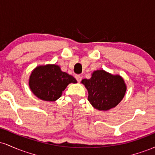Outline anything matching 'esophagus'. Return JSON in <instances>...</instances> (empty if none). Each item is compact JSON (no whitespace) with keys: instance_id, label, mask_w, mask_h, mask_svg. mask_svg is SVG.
<instances>
[{"instance_id":"obj_1","label":"esophagus","mask_w":155,"mask_h":155,"mask_svg":"<svg viewBox=\"0 0 155 155\" xmlns=\"http://www.w3.org/2000/svg\"><path fill=\"white\" fill-rule=\"evenodd\" d=\"M75 77H76V79L77 80L78 82H80V81H81V78H82V77H81V76H80V75H76Z\"/></svg>"}]
</instances>
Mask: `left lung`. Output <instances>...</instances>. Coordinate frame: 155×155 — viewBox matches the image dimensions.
<instances>
[{
    "instance_id": "obj_1",
    "label": "left lung",
    "mask_w": 155,
    "mask_h": 155,
    "mask_svg": "<svg viewBox=\"0 0 155 155\" xmlns=\"http://www.w3.org/2000/svg\"><path fill=\"white\" fill-rule=\"evenodd\" d=\"M88 92V101L99 111H108L118 105L125 95L127 86L120 75L104 70L94 71L90 79L81 80Z\"/></svg>"
}]
</instances>
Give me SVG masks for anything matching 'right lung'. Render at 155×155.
I'll return each mask as SVG.
<instances>
[{
	"mask_svg": "<svg viewBox=\"0 0 155 155\" xmlns=\"http://www.w3.org/2000/svg\"><path fill=\"white\" fill-rule=\"evenodd\" d=\"M77 82L74 76L61 71L55 64L38 65L32 71L29 87L37 97L45 101H55L71 83Z\"/></svg>",
	"mask_w": 155,
	"mask_h": 155,
	"instance_id": "obj_1",
	"label": "right lung"
}]
</instances>
